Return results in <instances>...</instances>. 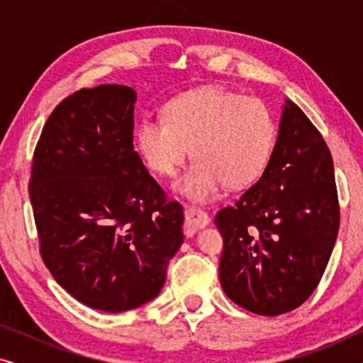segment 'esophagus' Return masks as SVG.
<instances>
[{
  "instance_id": "34e87169",
  "label": "esophagus",
  "mask_w": 363,
  "mask_h": 363,
  "mask_svg": "<svg viewBox=\"0 0 363 363\" xmlns=\"http://www.w3.org/2000/svg\"><path fill=\"white\" fill-rule=\"evenodd\" d=\"M185 220L188 223V226L193 228V230H200V228L210 225V216H208V213L196 206L185 208Z\"/></svg>"
}]
</instances>
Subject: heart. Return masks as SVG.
<instances>
[{"label":"heart","instance_id":"obj_1","mask_svg":"<svg viewBox=\"0 0 363 363\" xmlns=\"http://www.w3.org/2000/svg\"><path fill=\"white\" fill-rule=\"evenodd\" d=\"M135 140L143 162L160 177L175 175L190 148L195 162L175 190L201 203L221 185L236 190L261 177L274 147L276 122L259 99L198 89L168 102L165 121L143 118Z\"/></svg>","mask_w":363,"mask_h":363}]
</instances>
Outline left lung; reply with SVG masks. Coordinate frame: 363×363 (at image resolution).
<instances>
[{
	"mask_svg": "<svg viewBox=\"0 0 363 363\" xmlns=\"http://www.w3.org/2000/svg\"><path fill=\"white\" fill-rule=\"evenodd\" d=\"M334 162L304 112L286 101L274 150L259 180L221 208L220 281L242 309L279 315L309 299L339 233Z\"/></svg>",
	"mask_w": 363,
	"mask_h": 363,
	"instance_id": "1",
	"label": "left lung"
}]
</instances>
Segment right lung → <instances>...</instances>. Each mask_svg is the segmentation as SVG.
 <instances>
[{"mask_svg":"<svg viewBox=\"0 0 363 363\" xmlns=\"http://www.w3.org/2000/svg\"><path fill=\"white\" fill-rule=\"evenodd\" d=\"M135 101L118 84L64 99L43 128L29 180L44 264L104 312L157 297L183 242V206L167 200L133 150Z\"/></svg>","mask_w":363,"mask_h":363,"instance_id":"1","label":"right lung"}]
</instances>
